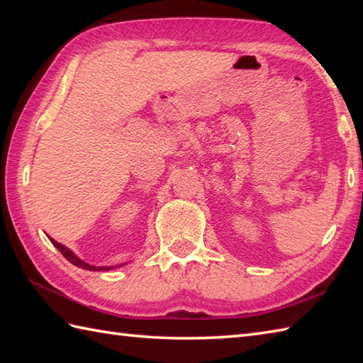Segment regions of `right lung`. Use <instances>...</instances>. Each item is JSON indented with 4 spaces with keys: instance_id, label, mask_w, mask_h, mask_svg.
<instances>
[{
    "instance_id": "obj_1",
    "label": "right lung",
    "mask_w": 363,
    "mask_h": 363,
    "mask_svg": "<svg viewBox=\"0 0 363 363\" xmlns=\"http://www.w3.org/2000/svg\"><path fill=\"white\" fill-rule=\"evenodd\" d=\"M50 240H51V243H52L54 246H56V248H57L60 252H62V256H64L68 262H72V264L76 265V267L84 268V269H90V272H101V269H111V268H113V267H95V265H90V264H87V262L81 260L78 256H76V254H74L73 251L68 250L67 246L57 243V242L54 240V238H51V237H50Z\"/></svg>"
}]
</instances>
